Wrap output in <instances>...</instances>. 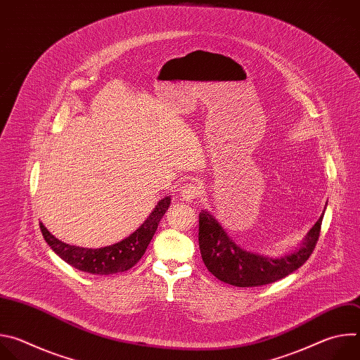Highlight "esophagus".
<instances>
[{
	"label": "esophagus",
	"instance_id": "1",
	"mask_svg": "<svg viewBox=\"0 0 360 360\" xmlns=\"http://www.w3.org/2000/svg\"><path fill=\"white\" fill-rule=\"evenodd\" d=\"M200 195V186L196 184H186L185 186H182L181 189V196L184 200L192 202L195 200L198 196Z\"/></svg>",
	"mask_w": 360,
	"mask_h": 360
}]
</instances>
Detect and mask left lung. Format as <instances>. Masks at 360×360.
<instances>
[{
	"label": "left lung",
	"mask_w": 360,
	"mask_h": 360,
	"mask_svg": "<svg viewBox=\"0 0 360 360\" xmlns=\"http://www.w3.org/2000/svg\"><path fill=\"white\" fill-rule=\"evenodd\" d=\"M322 219L323 214L307 232L299 249L279 258H269L238 246L219 222L208 211L202 210L198 233L202 261L214 276L233 286L250 288L276 282L309 259L319 239Z\"/></svg>",
	"instance_id": "8db88e82"
}]
</instances>
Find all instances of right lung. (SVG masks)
I'll list each match as a JSON object with an SVG mask.
<instances>
[{
    "instance_id": "1",
    "label": "right lung",
    "mask_w": 360,
    "mask_h": 360,
    "mask_svg": "<svg viewBox=\"0 0 360 360\" xmlns=\"http://www.w3.org/2000/svg\"><path fill=\"white\" fill-rule=\"evenodd\" d=\"M171 203V196L162 198L146 221L128 238L111 246L89 249L68 245L57 239L53 233L39 224L45 242L51 246L63 261L71 266L92 275H112L131 269L145 253L158 224L167 212Z\"/></svg>"
}]
</instances>
